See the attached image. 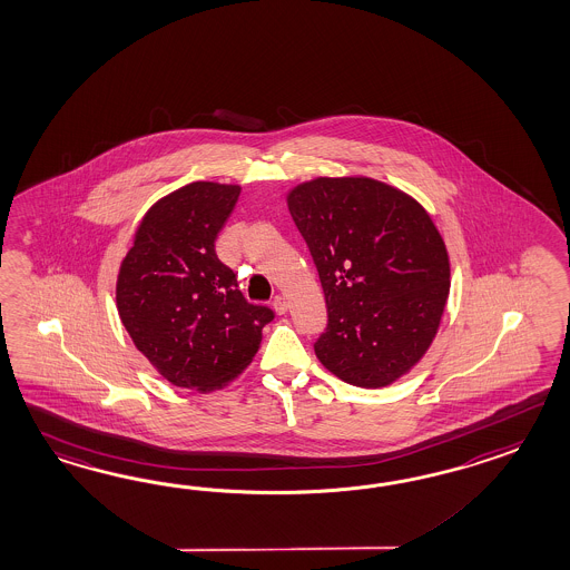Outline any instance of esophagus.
<instances>
[{"label":"esophagus","instance_id":"esophagus-1","mask_svg":"<svg viewBox=\"0 0 570 570\" xmlns=\"http://www.w3.org/2000/svg\"><path fill=\"white\" fill-rule=\"evenodd\" d=\"M273 307H275V312H277L278 316H283L287 309H289V305H287V299L283 297V295H277L275 299H273Z\"/></svg>","mask_w":570,"mask_h":570}]
</instances>
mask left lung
Listing matches in <instances>:
<instances>
[{
	"label": "left lung",
	"mask_w": 570,
	"mask_h": 570,
	"mask_svg": "<svg viewBox=\"0 0 570 570\" xmlns=\"http://www.w3.org/2000/svg\"><path fill=\"white\" fill-rule=\"evenodd\" d=\"M328 307L314 344L346 384H394L423 358L450 295V256L419 200L367 176H320L289 190Z\"/></svg>",
	"instance_id": "8db88e82"
}]
</instances>
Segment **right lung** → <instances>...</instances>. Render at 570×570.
I'll return each instance as SVG.
<instances>
[{
    "label": "right lung",
    "instance_id": "obj_1",
    "mask_svg": "<svg viewBox=\"0 0 570 570\" xmlns=\"http://www.w3.org/2000/svg\"><path fill=\"white\" fill-rule=\"evenodd\" d=\"M238 185L190 183L149 207L117 278L120 322L170 384L215 392L256 355L275 318L248 304L236 273L215 254Z\"/></svg>",
    "mask_w": 570,
    "mask_h": 570
}]
</instances>
